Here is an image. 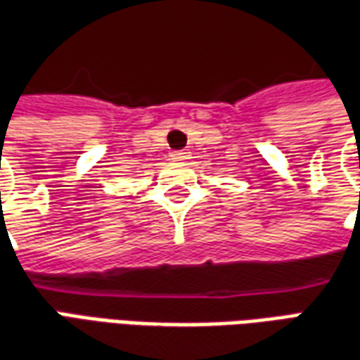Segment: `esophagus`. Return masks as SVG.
<instances>
[{
  "label": "esophagus",
  "instance_id": "34e87169",
  "mask_svg": "<svg viewBox=\"0 0 360 360\" xmlns=\"http://www.w3.org/2000/svg\"><path fill=\"white\" fill-rule=\"evenodd\" d=\"M172 160H175V162H185V160H188V152H185V150H179V152H173Z\"/></svg>",
  "mask_w": 360,
  "mask_h": 360
}]
</instances>
